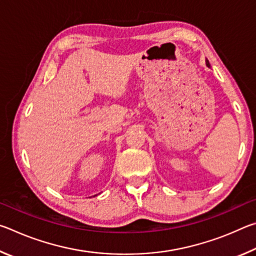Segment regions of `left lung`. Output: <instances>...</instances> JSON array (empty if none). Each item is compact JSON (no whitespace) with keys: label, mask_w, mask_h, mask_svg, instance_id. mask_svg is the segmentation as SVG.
I'll return each instance as SVG.
<instances>
[{"label":"left lung","mask_w":256,"mask_h":256,"mask_svg":"<svg viewBox=\"0 0 256 256\" xmlns=\"http://www.w3.org/2000/svg\"><path fill=\"white\" fill-rule=\"evenodd\" d=\"M206 66H210V63H209V60H206Z\"/></svg>","instance_id":"8db88e82"}]
</instances>
